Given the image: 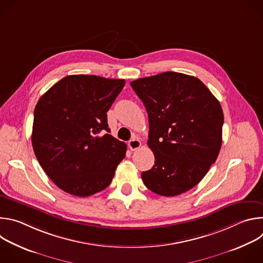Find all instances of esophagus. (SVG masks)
Returning <instances> with one entry per match:
<instances>
[{"label": "esophagus", "mask_w": 263, "mask_h": 263, "mask_svg": "<svg viewBox=\"0 0 263 263\" xmlns=\"http://www.w3.org/2000/svg\"><path fill=\"white\" fill-rule=\"evenodd\" d=\"M128 145H129L131 151H135V149H138L141 146V142H140V140L138 138H132L128 142Z\"/></svg>", "instance_id": "esophagus-1"}]
</instances>
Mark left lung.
Returning a JSON list of instances; mask_svg holds the SVG:
<instances>
[{
	"mask_svg": "<svg viewBox=\"0 0 263 263\" xmlns=\"http://www.w3.org/2000/svg\"><path fill=\"white\" fill-rule=\"evenodd\" d=\"M130 85L146 109L147 145L155 156L153 167L141 173L144 185L164 197L192 190L219 153V102L201 80L181 72H161Z\"/></svg>",
	"mask_w": 263,
	"mask_h": 263,
	"instance_id": "obj_1",
	"label": "left lung"
}]
</instances>
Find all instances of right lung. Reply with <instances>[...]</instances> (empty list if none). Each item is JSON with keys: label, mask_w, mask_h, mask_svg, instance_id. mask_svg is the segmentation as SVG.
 Listing matches in <instances>:
<instances>
[{"label": "right lung", "mask_w": 263, "mask_h": 263, "mask_svg": "<svg viewBox=\"0 0 263 263\" xmlns=\"http://www.w3.org/2000/svg\"><path fill=\"white\" fill-rule=\"evenodd\" d=\"M123 79L70 74L36 104L32 129L35 156L63 192L88 197L111 183L127 145L109 134L107 112Z\"/></svg>", "instance_id": "add662e5"}]
</instances>
